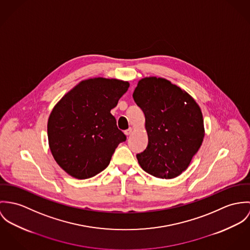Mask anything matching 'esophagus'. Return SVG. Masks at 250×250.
<instances>
[{"mask_svg":"<svg viewBox=\"0 0 250 250\" xmlns=\"http://www.w3.org/2000/svg\"><path fill=\"white\" fill-rule=\"evenodd\" d=\"M131 133H132V128H131V127H129L128 129H126V130L125 131V135H127V136H128V135H130Z\"/></svg>","mask_w":250,"mask_h":250,"instance_id":"esophagus-1","label":"esophagus"}]
</instances>
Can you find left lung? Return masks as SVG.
<instances>
[{
	"instance_id": "obj_1",
	"label": "left lung",
	"mask_w": 250,
	"mask_h": 250,
	"mask_svg": "<svg viewBox=\"0 0 250 250\" xmlns=\"http://www.w3.org/2000/svg\"><path fill=\"white\" fill-rule=\"evenodd\" d=\"M143 110L148 143L138 153L142 168L159 178H174L190 165L204 138L202 113L194 99L161 78H146L133 93Z\"/></svg>"
}]
</instances>
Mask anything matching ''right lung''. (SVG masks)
I'll return each instance as SVG.
<instances>
[{"mask_svg": "<svg viewBox=\"0 0 250 250\" xmlns=\"http://www.w3.org/2000/svg\"><path fill=\"white\" fill-rule=\"evenodd\" d=\"M127 82L103 78L82 82L54 107L48 121L53 156L67 173L86 179L109 165L126 136L110 111L127 91Z\"/></svg>", "mask_w": 250, "mask_h": 250, "instance_id": "right-lung-1", "label": "right lung"}]
</instances>
